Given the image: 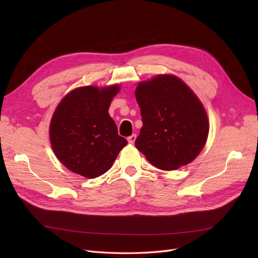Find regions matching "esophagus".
I'll list each match as a JSON object with an SVG mask.
<instances>
[{"instance_id":"34e87169","label":"esophagus","mask_w":258,"mask_h":258,"mask_svg":"<svg viewBox=\"0 0 258 258\" xmlns=\"http://www.w3.org/2000/svg\"><path fill=\"white\" fill-rule=\"evenodd\" d=\"M136 139H137V136H136V135H132V136H130V137L127 138L128 142H129L130 144H134V143L136 142Z\"/></svg>"}]
</instances>
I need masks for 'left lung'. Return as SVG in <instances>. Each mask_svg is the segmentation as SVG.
<instances>
[{"mask_svg":"<svg viewBox=\"0 0 258 258\" xmlns=\"http://www.w3.org/2000/svg\"><path fill=\"white\" fill-rule=\"evenodd\" d=\"M143 126L138 150L160 170H176L191 162L204 148L209 120L204 105L183 81L157 75L136 89Z\"/></svg>","mask_w":258,"mask_h":258,"instance_id":"left-lung-1","label":"left lung"}]
</instances>
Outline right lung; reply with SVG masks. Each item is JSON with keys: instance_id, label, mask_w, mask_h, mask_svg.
Wrapping results in <instances>:
<instances>
[{"instance_id": "right-lung-1", "label": "right lung", "mask_w": 258, "mask_h": 258, "mask_svg": "<svg viewBox=\"0 0 258 258\" xmlns=\"http://www.w3.org/2000/svg\"><path fill=\"white\" fill-rule=\"evenodd\" d=\"M119 86H85L69 92L54 111L49 139L57 158L72 172L88 178L104 174L128 144L108 114Z\"/></svg>"}]
</instances>
